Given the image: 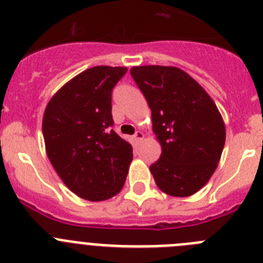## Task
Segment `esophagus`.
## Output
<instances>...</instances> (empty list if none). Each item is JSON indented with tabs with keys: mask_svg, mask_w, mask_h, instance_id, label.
<instances>
[{
	"mask_svg": "<svg viewBox=\"0 0 263 263\" xmlns=\"http://www.w3.org/2000/svg\"><path fill=\"white\" fill-rule=\"evenodd\" d=\"M142 139H143L142 132H136V134H134V141H136V142H139V141H142Z\"/></svg>",
	"mask_w": 263,
	"mask_h": 263,
	"instance_id": "1",
	"label": "esophagus"
}]
</instances>
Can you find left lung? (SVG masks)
I'll list each match as a JSON object with an SVG mask.
<instances>
[{
    "instance_id": "left-lung-1",
    "label": "left lung",
    "mask_w": 263,
    "mask_h": 263,
    "mask_svg": "<svg viewBox=\"0 0 263 263\" xmlns=\"http://www.w3.org/2000/svg\"><path fill=\"white\" fill-rule=\"evenodd\" d=\"M130 75L152 109L153 132L162 146L150 166L159 190L191 196L215 173L225 143L217 106L196 80L176 67H133Z\"/></svg>"
}]
</instances>
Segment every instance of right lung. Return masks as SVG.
<instances>
[{"mask_svg":"<svg viewBox=\"0 0 263 263\" xmlns=\"http://www.w3.org/2000/svg\"><path fill=\"white\" fill-rule=\"evenodd\" d=\"M126 67L97 66L63 85L43 115L46 152L73 194L89 201L122 190L133 147L113 130L111 90Z\"/></svg>","mask_w":263,"mask_h":263,"instance_id":"add662e5","label":"right lung"}]
</instances>
